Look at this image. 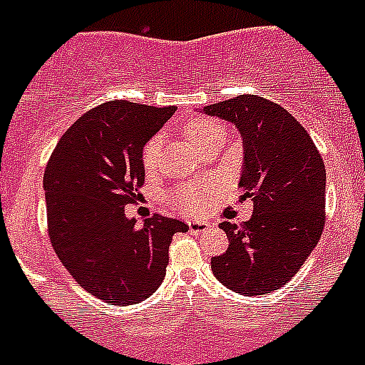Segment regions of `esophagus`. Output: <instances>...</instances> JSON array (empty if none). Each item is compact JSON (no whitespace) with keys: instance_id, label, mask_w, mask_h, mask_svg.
I'll return each mask as SVG.
<instances>
[{"instance_id":"obj_1","label":"esophagus","mask_w":365,"mask_h":365,"mask_svg":"<svg viewBox=\"0 0 365 365\" xmlns=\"http://www.w3.org/2000/svg\"><path fill=\"white\" fill-rule=\"evenodd\" d=\"M188 228H190V232H193V234H202V232L210 228V222H206V221H190L188 222Z\"/></svg>"}]
</instances>
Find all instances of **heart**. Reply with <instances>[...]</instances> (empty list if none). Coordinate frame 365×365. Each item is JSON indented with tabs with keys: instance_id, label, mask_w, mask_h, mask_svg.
I'll return each mask as SVG.
<instances>
[{
	"instance_id": "obj_1",
	"label": "heart",
	"mask_w": 365,
	"mask_h": 365,
	"mask_svg": "<svg viewBox=\"0 0 365 365\" xmlns=\"http://www.w3.org/2000/svg\"><path fill=\"white\" fill-rule=\"evenodd\" d=\"M222 128L217 122L210 120V118H192L188 124L185 125V135L192 140L195 146H205L206 143H210L214 138H222ZM160 140L159 135H155L144 144L143 148V166L146 168L148 172L155 170L160 159ZM210 195V186L202 185V182H188V185L179 186L177 190L170 192L168 201L172 202L177 208L188 212H199L205 208L206 201Z\"/></svg>"
}]
</instances>
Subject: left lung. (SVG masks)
Instances as JSON below:
<instances>
[{
  "instance_id": "obj_1",
  "label": "left lung",
  "mask_w": 365,
  "mask_h": 365,
  "mask_svg": "<svg viewBox=\"0 0 365 365\" xmlns=\"http://www.w3.org/2000/svg\"><path fill=\"white\" fill-rule=\"evenodd\" d=\"M202 111L240 130V188L243 199L254 201L248 221L221 222L230 245L212 257L214 276L245 296L278 291L294 278L324 232V159L291 113L263 96L240 95Z\"/></svg>"
}]
</instances>
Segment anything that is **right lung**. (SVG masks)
Here are the masks:
<instances>
[{"instance_id":"1","label":"right lung","mask_w":365,"mask_h":365,"mask_svg":"<svg viewBox=\"0 0 365 365\" xmlns=\"http://www.w3.org/2000/svg\"><path fill=\"white\" fill-rule=\"evenodd\" d=\"M109 100L62 135L43 173L54 252L82 289L113 305L144 302L163 283L175 232L188 225L155 214L137 227L125 205L140 197L143 148L175 113Z\"/></svg>"}]
</instances>
